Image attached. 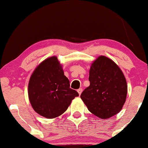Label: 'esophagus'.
I'll return each instance as SVG.
<instances>
[{
	"instance_id": "obj_1",
	"label": "esophagus",
	"mask_w": 148,
	"mask_h": 148,
	"mask_svg": "<svg viewBox=\"0 0 148 148\" xmlns=\"http://www.w3.org/2000/svg\"><path fill=\"white\" fill-rule=\"evenodd\" d=\"M82 91H83L82 88H79V89L77 90V92H79V95H81V93H82Z\"/></svg>"
}]
</instances>
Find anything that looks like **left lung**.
<instances>
[{
    "label": "left lung",
    "mask_w": 148,
    "mask_h": 148,
    "mask_svg": "<svg viewBox=\"0 0 148 148\" xmlns=\"http://www.w3.org/2000/svg\"><path fill=\"white\" fill-rule=\"evenodd\" d=\"M90 86L81 98L90 113L108 119L121 111L126 101L127 84L123 71L114 61L99 56L91 64Z\"/></svg>",
    "instance_id": "left-lung-1"
}]
</instances>
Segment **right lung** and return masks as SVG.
<instances>
[{"label":"right lung","mask_w":148,"mask_h":148,"mask_svg":"<svg viewBox=\"0 0 148 148\" xmlns=\"http://www.w3.org/2000/svg\"><path fill=\"white\" fill-rule=\"evenodd\" d=\"M28 93L34 111L46 118L60 116L79 93L69 88L62 66L56 56L45 59L30 76Z\"/></svg>","instance_id":"right-lung-1"}]
</instances>
